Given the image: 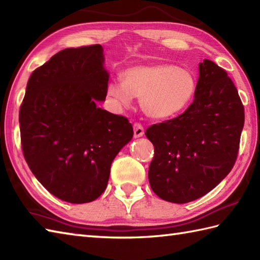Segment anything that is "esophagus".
<instances>
[{"instance_id":"1","label":"esophagus","mask_w":260,"mask_h":260,"mask_svg":"<svg viewBox=\"0 0 260 260\" xmlns=\"http://www.w3.org/2000/svg\"><path fill=\"white\" fill-rule=\"evenodd\" d=\"M144 135V128H143V126L139 123H135L134 124V137H142Z\"/></svg>"}]
</instances>
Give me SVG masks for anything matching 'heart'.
Segmentation results:
<instances>
[{
	"mask_svg": "<svg viewBox=\"0 0 260 260\" xmlns=\"http://www.w3.org/2000/svg\"><path fill=\"white\" fill-rule=\"evenodd\" d=\"M197 90V79L190 69L168 63L134 66L126 69L123 80H112L107 95L115 107H128L141 98L143 112L150 118L175 117L189 107Z\"/></svg>",
	"mask_w": 260,
	"mask_h": 260,
	"instance_id": "b5f03b06",
	"label": "heart"
}]
</instances>
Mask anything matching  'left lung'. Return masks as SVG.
I'll return each instance as SVG.
<instances>
[{"mask_svg":"<svg viewBox=\"0 0 260 260\" xmlns=\"http://www.w3.org/2000/svg\"><path fill=\"white\" fill-rule=\"evenodd\" d=\"M244 123L233 80L204 59L189 108L145 132L155 152L148 169L154 193L165 201L186 203L214 189L234 168Z\"/></svg>","mask_w":260,"mask_h":260,"instance_id":"1","label":"left lung"}]
</instances>
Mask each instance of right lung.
<instances>
[{"instance_id":"obj_1","label":"right lung","mask_w":260,"mask_h":260,"mask_svg":"<svg viewBox=\"0 0 260 260\" xmlns=\"http://www.w3.org/2000/svg\"><path fill=\"white\" fill-rule=\"evenodd\" d=\"M104 62L101 45L59 51L33 71L20 108L27 165L51 194L69 203L102 194L114 158L134 135L127 118L97 107L107 95Z\"/></svg>"}]
</instances>
